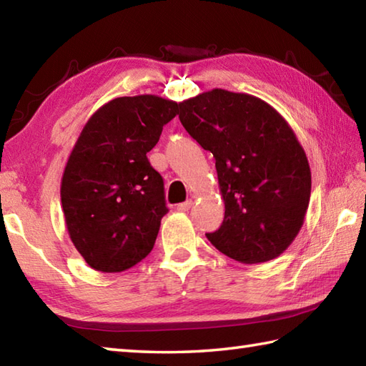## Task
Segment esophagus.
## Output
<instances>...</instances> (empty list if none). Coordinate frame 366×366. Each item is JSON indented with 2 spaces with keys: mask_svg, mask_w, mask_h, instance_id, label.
Here are the masks:
<instances>
[{
  "mask_svg": "<svg viewBox=\"0 0 366 366\" xmlns=\"http://www.w3.org/2000/svg\"><path fill=\"white\" fill-rule=\"evenodd\" d=\"M192 206H193V201H192V199H189V201H185V203L177 204V209H179V211L185 212V211H189V209H190Z\"/></svg>",
  "mask_w": 366,
  "mask_h": 366,
  "instance_id": "34e87169",
  "label": "esophagus"
}]
</instances>
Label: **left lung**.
Masks as SVG:
<instances>
[{
    "label": "left lung",
    "mask_w": 366,
    "mask_h": 366,
    "mask_svg": "<svg viewBox=\"0 0 366 366\" xmlns=\"http://www.w3.org/2000/svg\"><path fill=\"white\" fill-rule=\"evenodd\" d=\"M179 110L184 129L215 159L224 219L207 239L244 264L277 258L299 234L312 193L290 124L264 100L224 89L184 100Z\"/></svg>",
    "instance_id": "8db88e82"
}]
</instances>
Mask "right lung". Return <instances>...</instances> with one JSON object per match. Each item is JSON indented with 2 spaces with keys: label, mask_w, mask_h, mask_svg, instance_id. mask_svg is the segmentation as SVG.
<instances>
[{
  "label": "right lung",
  "mask_w": 366,
  "mask_h": 366,
  "mask_svg": "<svg viewBox=\"0 0 366 366\" xmlns=\"http://www.w3.org/2000/svg\"><path fill=\"white\" fill-rule=\"evenodd\" d=\"M179 113L159 96L118 97L91 116L61 181L66 227L76 250L100 272H122L151 253L168 212L163 179L147 152Z\"/></svg>",
  "instance_id": "right-lung-1"
}]
</instances>
